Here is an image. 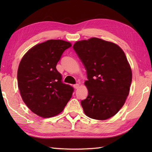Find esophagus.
<instances>
[{
  "label": "esophagus",
  "mask_w": 152,
  "mask_h": 152,
  "mask_svg": "<svg viewBox=\"0 0 152 152\" xmlns=\"http://www.w3.org/2000/svg\"><path fill=\"white\" fill-rule=\"evenodd\" d=\"M79 87H80L79 83H76V84L74 85V88L75 89H78Z\"/></svg>",
  "instance_id": "obj_1"
}]
</instances>
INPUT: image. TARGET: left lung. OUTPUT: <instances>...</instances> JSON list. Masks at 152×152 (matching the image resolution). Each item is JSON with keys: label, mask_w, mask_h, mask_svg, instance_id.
<instances>
[{"label": "left lung", "mask_w": 152, "mask_h": 152, "mask_svg": "<svg viewBox=\"0 0 152 152\" xmlns=\"http://www.w3.org/2000/svg\"><path fill=\"white\" fill-rule=\"evenodd\" d=\"M73 48L87 70L88 96L81 101L89 118L105 120L125 104L132 82V71L121 48L97 38L78 41Z\"/></svg>", "instance_id": "1"}]
</instances>
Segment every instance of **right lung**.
I'll return each mask as SVG.
<instances>
[{
  "label": "right lung",
  "mask_w": 152,
  "mask_h": 152,
  "mask_svg": "<svg viewBox=\"0 0 152 152\" xmlns=\"http://www.w3.org/2000/svg\"><path fill=\"white\" fill-rule=\"evenodd\" d=\"M69 42L49 40L28 50L18 70V88L23 101L34 114L51 118L63 110L74 88L62 82L56 65Z\"/></svg>",
  "instance_id": "add662e5"
}]
</instances>
